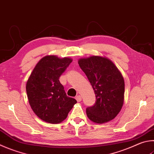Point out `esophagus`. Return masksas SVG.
I'll list each match as a JSON object with an SVG mask.
<instances>
[{"instance_id":"34e87169","label":"esophagus","mask_w":154,"mask_h":154,"mask_svg":"<svg viewBox=\"0 0 154 154\" xmlns=\"http://www.w3.org/2000/svg\"><path fill=\"white\" fill-rule=\"evenodd\" d=\"M75 99H76V100L78 102H81L82 101V96H76L75 97Z\"/></svg>"}]
</instances>
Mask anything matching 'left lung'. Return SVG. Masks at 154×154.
<instances>
[{"instance_id": "1", "label": "left lung", "mask_w": 154, "mask_h": 154, "mask_svg": "<svg viewBox=\"0 0 154 154\" xmlns=\"http://www.w3.org/2000/svg\"><path fill=\"white\" fill-rule=\"evenodd\" d=\"M96 95V101L86 109L89 119L103 124L114 119L124 102L125 81L121 72L107 57L91 56L78 60Z\"/></svg>"}]
</instances>
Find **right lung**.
Returning a JSON list of instances; mask_svg holds the SVG:
<instances>
[{
  "label": "right lung",
  "instance_id": "obj_1",
  "mask_svg": "<svg viewBox=\"0 0 154 154\" xmlns=\"http://www.w3.org/2000/svg\"><path fill=\"white\" fill-rule=\"evenodd\" d=\"M72 60L47 55L33 69L26 83L31 108L41 120L58 124L66 119L77 100L66 96L59 77Z\"/></svg>",
  "mask_w": 154,
  "mask_h": 154
}]
</instances>
